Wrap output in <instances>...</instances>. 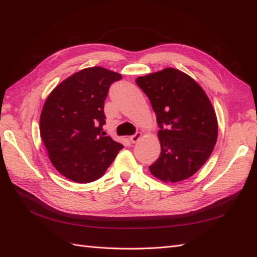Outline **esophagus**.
<instances>
[{"mask_svg": "<svg viewBox=\"0 0 257 257\" xmlns=\"http://www.w3.org/2000/svg\"><path fill=\"white\" fill-rule=\"evenodd\" d=\"M141 138H142V133L138 132V133H135L134 135L131 136V138H130V141L132 142V143H138V142L141 140Z\"/></svg>", "mask_w": 257, "mask_h": 257, "instance_id": "obj_1", "label": "esophagus"}]
</instances>
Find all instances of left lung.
Here are the masks:
<instances>
[{
    "label": "left lung",
    "mask_w": 257,
    "mask_h": 257,
    "mask_svg": "<svg viewBox=\"0 0 257 257\" xmlns=\"http://www.w3.org/2000/svg\"><path fill=\"white\" fill-rule=\"evenodd\" d=\"M159 126L161 155L150 166L165 182L189 178L208 161L218 138L215 112L203 89L178 69L166 68L139 77Z\"/></svg>",
    "instance_id": "8db88e82"
}]
</instances>
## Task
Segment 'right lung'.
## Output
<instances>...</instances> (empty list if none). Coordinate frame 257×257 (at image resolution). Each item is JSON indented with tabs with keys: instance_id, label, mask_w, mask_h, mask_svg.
Instances as JSON below:
<instances>
[{
	"instance_id": "1",
	"label": "right lung",
	"mask_w": 257,
	"mask_h": 257,
	"mask_svg": "<svg viewBox=\"0 0 257 257\" xmlns=\"http://www.w3.org/2000/svg\"><path fill=\"white\" fill-rule=\"evenodd\" d=\"M121 79L105 68H85L57 85L45 102L42 140L51 164L68 179L80 184L99 179L123 148L102 128L109 88Z\"/></svg>"
}]
</instances>
